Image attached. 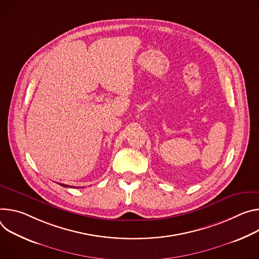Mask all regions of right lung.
Returning a JSON list of instances; mask_svg holds the SVG:
<instances>
[{"instance_id":"right-lung-1","label":"right lung","mask_w":259,"mask_h":259,"mask_svg":"<svg viewBox=\"0 0 259 259\" xmlns=\"http://www.w3.org/2000/svg\"><path fill=\"white\" fill-rule=\"evenodd\" d=\"M60 185H62V186H64V187H72V186H69V185H66V184H62V183H59Z\"/></svg>"}]
</instances>
